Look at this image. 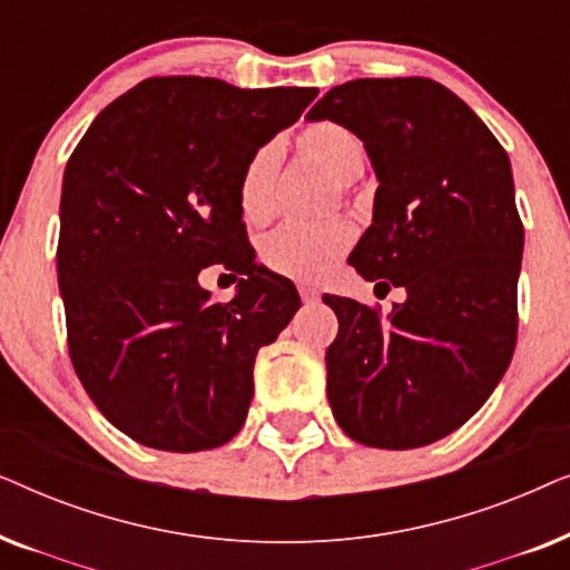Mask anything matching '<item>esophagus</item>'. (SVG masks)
Here are the masks:
<instances>
[{"label": "esophagus", "instance_id": "obj_1", "mask_svg": "<svg viewBox=\"0 0 570 570\" xmlns=\"http://www.w3.org/2000/svg\"><path fill=\"white\" fill-rule=\"evenodd\" d=\"M298 293H301V298L306 301V303H316L318 295H322L314 285H298Z\"/></svg>", "mask_w": 570, "mask_h": 570}]
</instances>
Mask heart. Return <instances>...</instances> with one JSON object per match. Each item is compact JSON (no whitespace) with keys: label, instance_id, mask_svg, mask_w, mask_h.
Here are the masks:
<instances>
[{"label":"heart","instance_id":"heart-1","mask_svg":"<svg viewBox=\"0 0 570 570\" xmlns=\"http://www.w3.org/2000/svg\"><path fill=\"white\" fill-rule=\"evenodd\" d=\"M295 158L308 163L337 184H353L365 168V145L340 121H308L293 137ZM279 155L275 147H259L238 176V209L244 220L262 225L275 215ZM355 244V225L345 217L326 223H285L262 240L264 267L277 275L318 283L337 267Z\"/></svg>","mask_w":570,"mask_h":570}]
</instances>
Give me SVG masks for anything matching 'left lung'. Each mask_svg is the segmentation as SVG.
<instances>
[{
    "label": "left lung",
    "mask_w": 570,
    "mask_h": 570,
    "mask_svg": "<svg viewBox=\"0 0 570 570\" xmlns=\"http://www.w3.org/2000/svg\"><path fill=\"white\" fill-rule=\"evenodd\" d=\"M363 139L379 176L373 225L350 264L392 314L324 295L340 332L326 350L334 420L373 449H417L478 412L517 347L524 252L509 155L478 114L428 77H363L308 111Z\"/></svg>",
    "instance_id": "8db88e82"
}]
</instances>
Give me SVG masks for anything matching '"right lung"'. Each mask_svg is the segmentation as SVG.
Masks as SVG:
<instances>
[{"label":"right lung","mask_w":570,"mask_h":570,"mask_svg":"<svg viewBox=\"0 0 570 570\" xmlns=\"http://www.w3.org/2000/svg\"><path fill=\"white\" fill-rule=\"evenodd\" d=\"M316 96L150 77L106 106L69 155L57 246L67 347L85 392L131 441L189 454L244 425L256 353L301 298L256 267L238 176ZM209 263L239 279L233 302L209 304L198 287Z\"/></svg>","instance_id":"add662e5"}]
</instances>
